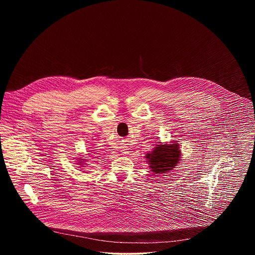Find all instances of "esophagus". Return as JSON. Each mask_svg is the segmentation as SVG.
Returning <instances> with one entry per match:
<instances>
[{
	"instance_id": "obj_1",
	"label": "esophagus",
	"mask_w": 255,
	"mask_h": 255,
	"mask_svg": "<svg viewBox=\"0 0 255 255\" xmlns=\"http://www.w3.org/2000/svg\"><path fill=\"white\" fill-rule=\"evenodd\" d=\"M129 149L127 148V147H122V154H124V155H127L128 153H129V151H128Z\"/></svg>"
}]
</instances>
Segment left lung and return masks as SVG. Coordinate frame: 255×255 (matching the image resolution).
Returning a JSON list of instances; mask_svg holds the SVG:
<instances>
[{
  "mask_svg": "<svg viewBox=\"0 0 255 255\" xmlns=\"http://www.w3.org/2000/svg\"><path fill=\"white\" fill-rule=\"evenodd\" d=\"M150 168L155 174L168 173L173 169L181 158V150L178 143L157 144L153 152L145 156Z\"/></svg>",
  "mask_w": 255,
  "mask_h": 255,
  "instance_id": "obj_1",
  "label": "left lung"
}]
</instances>
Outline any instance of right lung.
<instances>
[{
	"label": "right lung",
	"mask_w": 255,
	"mask_h": 255,
	"mask_svg": "<svg viewBox=\"0 0 255 255\" xmlns=\"http://www.w3.org/2000/svg\"><path fill=\"white\" fill-rule=\"evenodd\" d=\"M80 160H81V159H80ZM80 162H82V161H80Z\"/></svg>",
	"instance_id": "right-lung-1"
}]
</instances>
